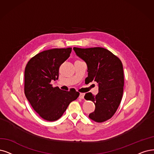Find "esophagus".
<instances>
[{
  "label": "esophagus",
  "instance_id": "esophagus-1",
  "mask_svg": "<svg viewBox=\"0 0 154 154\" xmlns=\"http://www.w3.org/2000/svg\"><path fill=\"white\" fill-rule=\"evenodd\" d=\"M84 93H80V94H79V98L84 99Z\"/></svg>",
  "mask_w": 154,
  "mask_h": 154
}]
</instances>
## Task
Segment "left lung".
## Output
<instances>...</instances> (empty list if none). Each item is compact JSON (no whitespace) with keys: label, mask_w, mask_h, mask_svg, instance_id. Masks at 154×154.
I'll return each mask as SVG.
<instances>
[{"label":"left lung","mask_w":154,"mask_h":154,"mask_svg":"<svg viewBox=\"0 0 154 154\" xmlns=\"http://www.w3.org/2000/svg\"><path fill=\"white\" fill-rule=\"evenodd\" d=\"M73 50L87 64L88 77L85 81L98 83L97 94L88 93L84 96L95 105V110L89 117L97 122L109 120L116 112L122 98L124 79L121 60L103 48H73Z\"/></svg>","instance_id":"1"}]
</instances>
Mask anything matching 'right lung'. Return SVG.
Instances as JSON below:
<instances>
[{
	"label": "right lung",
	"instance_id": "add662e5",
	"mask_svg": "<svg viewBox=\"0 0 154 154\" xmlns=\"http://www.w3.org/2000/svg\"><path fill=\"white\" fill-rule=\"evenodd\" d=\"M72 48H55L44 51L32 58L25 67V94L38 114L44 120L59 119L79 93L63 91L51 84L59 77L61 65L69 58Z\"/></svg>",
	"mask_w": 154,
	"mask_h": 154
}]
</instances>
